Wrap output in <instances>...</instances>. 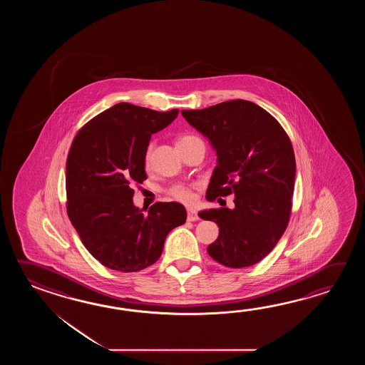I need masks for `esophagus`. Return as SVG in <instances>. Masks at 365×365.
I'll list each match as a JSON object with an SVG mask.
<instances>
[{"label": "esophagus", "instance_id": "34e87169", "mask_svg": "<svg viewBox=\"0 0 365 365\" xmlns=\"http://www.w3.org/2000/svg\"><path fill=\"white\" fill-rule=\"evenodd\" d=\"M198 219H200V217H198V214L195 212V210H187V220H189V222H195V220H198Z\"/></svg>", "mask_w": 365, "mask_h": 365}]
</instances>
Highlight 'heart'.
Masks as SVG:
<instances>
[{"label":"heart","instance_id":"1","mask_svg":"<svg viewBox=\"0 0 365 365\" xmlns=\"http://www.w3.org/2000/svg\"><path fill=\"white\" fill-rule=\"evenodd\" d=\"M193 140H200V138L194 137V135H184V137H180L179 140H178V145ZM150 155H151V148H148L146 156H145V163H146V165H148V163H150ZM168 194L171 195L173 200L182 202V203H190V202L193 201V190L189 186L173 185L172 187H170Z\"/></svg>","mask_w":365,"mask_h":365}]
</instances>
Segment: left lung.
Wrapping results in <instances>:
<instances>
[{
  "mask_svg": "<svg viewBox=\"0 0 365 365\" xmlns=\"http://www.w3.org/2000/svg\"><path fill=\"white\" fill-rule=\"evenodd\" d=\"M181 113L217 151L207 201L235 194L232 210L198 214L219 227L217 240L207 247L210 257L232 269L259 262L277 245L291 217L296 162L287 133L267 110L242 99Z\"/></svg>",
  "mask_w": 365,
  "mask_h": 365,
  "instance_id": "8db88e82",
  "label": "left lung"
}]
</instances>
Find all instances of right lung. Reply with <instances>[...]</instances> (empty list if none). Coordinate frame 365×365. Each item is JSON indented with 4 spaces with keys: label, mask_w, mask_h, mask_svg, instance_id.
<instances>
[{
    "label": "right lung",
    "mask_w": 365,
    "mask_h": 365,
    "mask_svg": "<svg viewBox=\"0 0 365 365\" xmlns=\"http://www.w3.org/2000/svg\"><path fill=\"white\" fill-rule=\"evenodd\" d=\"M179 115L118 103L78 130L66 159V211L86 249L103 266L140 272L162 256L164 240L184 225L178 202H156L148 214L133 205V185L148 179V142Z\"/></svg>",
    "instance_id": "1"
}]
</instances>
